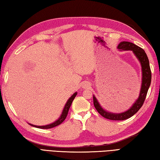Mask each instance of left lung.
<instances>
[{
	"instance_id": "8db88e82",
	"label": "left lung",
	"mask_w": 160,
	"mask_h": 160,
	"mask_svg": "<svg viewBox=\"0 0 160 160\" xmlns=\"http://www.w3.org/2000/svg\"><path fill=\"white\" fill-rule=\"evenodd\" d=\"M118 48L120 50L124 51H132L134 54L136 55L137 58L139 59L142 66V86L140 90V96L138 100L134 102L132 107H131L127 111L120 113H112L106 112L102 109L100 104L98 103L97 99L93 96L94 105L97 110V112L100 114L104 117V118L112 120H124L128 119L133 116L135 113L138 112L142 106L146 98L148 90L151 82V71L149 66V61H148V57L146 52L142 48L138 47V46L134 44L129 42H122L118 44Z\"/></svg>"
}]
</instances>
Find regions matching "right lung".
Segmentation results:
<instances>
[{
  "instance_id": "add662e5",
  "label": "right lung",
  "mask_w": 160,
  "mask_h": 160,
  "mask_svg": "<svg viewBox=\"0 0 160 160\" xmlns=\"http://www.w3.org/2000/svg\"><path fill=\"white\" fill-rule=\"evenodd\" d=\"M77 94V92H75V93H74L72 96V97H71L68 99V101H67L66 104L65 105L64 109H63V110L61 116H60L58 120H56L55 122H52V124H50V125H45V126H36V125H31V124H29V125H31V126H33V127H37V128H40V129H51V128H53V127H55L56 126H58L59 125H60V124L62 123L63 121H64V120L66 118V116H67V115H68V110H69V109L70 108V105H71V104H72V101L74 100V98H75Z\"/></svg>"
}]
</instances>
